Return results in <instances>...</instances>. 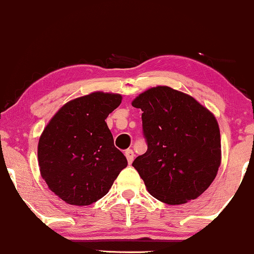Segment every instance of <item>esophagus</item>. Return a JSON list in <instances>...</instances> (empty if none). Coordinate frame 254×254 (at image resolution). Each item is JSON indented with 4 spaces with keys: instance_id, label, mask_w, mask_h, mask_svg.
<instances>
[{
    "instance_id": "esophagus-1",
    "label": "esophagus",
    "mask_w": 254,
    "mask_h": 254,
    "mask_svg": "<svg viewBox=\"0 0 254 254\" xmlns=\"http://www.w3.org/2000/svg\"><path fill=\"white\" fill-rule=\"evenodd\" d=\"M125 156H126L128 164H131V163H133V161H134V157H135L134 151L131 150V149H127V150L125 151Z\"/></svg>"
}]
</instances>
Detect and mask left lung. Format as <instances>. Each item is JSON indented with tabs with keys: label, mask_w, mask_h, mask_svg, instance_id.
<instances>
[{
	"label": "left lung",
	"mask_w": 254,
	"mask_h": 254,
	"mask_svg": "<svg viewBox=\"0 0 254 254\" xmlns=\"http://www.w3.org/2000/svg\"><path fill=\"white\" fill-rule=\"evenodd\" d=\"M131 105L142 110L145 154L133 162L148 192L168 204L200 196L221 165L216 118L192 96L169 86L138 95Z\"/></svg>",
	"instance_id": "1"
}]
</instances>
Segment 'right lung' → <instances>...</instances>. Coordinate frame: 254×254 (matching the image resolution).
I'll use <instances>...</instances> for the list:
<instances>
[{
	"mask_svg": "<svg viewBox=\"0 0 254 254\" xmlns=\"http://www.w3.org/2000/svg\"><path fill=\"white\" fill-rule=\"evenodd\" d=\"M121 99L102 91L72 99L45 127L38 143L40 175L67 203L88 206L102 199L127 166L105 123Z\"/></svg>",
	"mask_w": 254,
	"mask_h": 254,
	"instance_id": "1",
	"label": "right lung"
}]
</instances>
